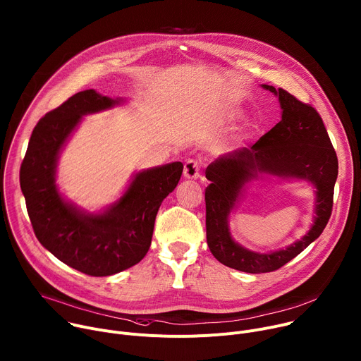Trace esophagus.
<instances>
[{
    "label": "esophagus",
    "instance_id": "34e87169",
    "mask_svg": "<svg viewBox=\"0 0 361 361\" xmlns=\"http://www.w3.org/2000/svg\"><path fill=\"white\" fill-rule=\"evenodd\" d=\"M184 177L187 180H197L200 177V164L195 160H188L184 164V171H183Z\"/></svg>",
    "mask_w": 361,
    "mask_h": 361
}]
</instances>
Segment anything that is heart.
I'll return each instance as SVG.
<instances>
[{
    "label": "heart",
    "mask_w": 361,
    "mask_h": 361,
    "mask_svg": "<svg viewBox=\"0 0 361 361\" xmlns=\"http://www.w3.org/2000/svg\"><path fill=\"white\" fill-rule=\"evenodd\" d=\"M231 117H235V116H234V114H233V116H231Z\"/></svg>",
    "instance_id": "b5f03b06"
}]
</instances>
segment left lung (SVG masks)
Masks as SVG:
<instances>
[{
    "label": "left lung",
    "instance_id": "8db88e82",
    "mask_svg": "<svg viewBox=\"0 0 361 361\" xmlns=\"http://www.w3.org/2000/svg\"><path fill=\"white\" fill-rule=\"evenodd\" d=\"M280 102L281 121L251 147L223 154L205 170L207 244L216 259L244 273H270L293 260L320 237L333 209L338 161L320 114L283 88L262 84ZM260 175L310 182L315 188L314 224L300 240L270 253L238 245L229 231V214L245 195L247 184Z\"/></svg>",
    "mask_w": 361,
    "mask_h": 361
}]
</instances>
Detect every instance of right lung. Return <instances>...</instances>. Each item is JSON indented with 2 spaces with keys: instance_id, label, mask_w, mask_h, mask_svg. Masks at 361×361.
<instances>
[{
  "instance_id": "right-lung-1",
  "label": "right lung",
  "mask_w": 361,
  "mask_h": 361,
  "mask_svg": "<svg viewBox=\"0 0 361 361\" xmlns=\"http://www.w3.org/2000/svg\"><path fill=\"white\" fill-rule=\"evenodd\" d=\"M124 102L95 90L74 94L38 121L20 170L21 190L38 241L64 264L94 277L117 274L144 259L160 205L183 174L180 161L141 170L117 201L95 213L61 194L57 185L60 154L82 117Z\"/></svg>"
}]
</instances>
